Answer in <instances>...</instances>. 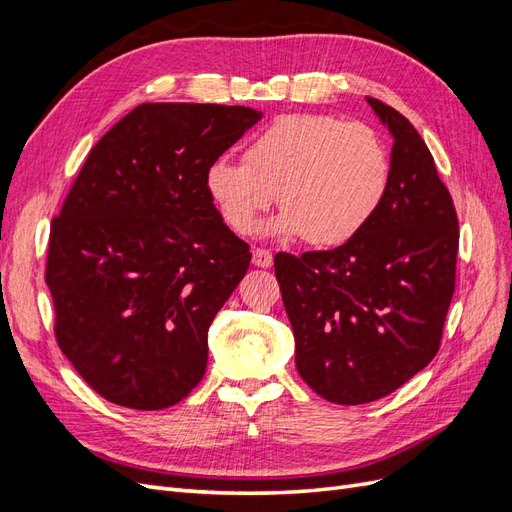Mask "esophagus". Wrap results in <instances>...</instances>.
Listing matches in <instances>:
<instances>
[{
    "instance_id": "obj_1",
    "label": "esophagus",
    "mask_w": 512,
    "mask_h": 512,
    "mask_svg": "<svg viewBox=\"0 0 512 512\" xmlns=\"http://www.w3.org/2000/svg\"><path fill=\"white\" fill-rule=\"evenodd\" d=\"M252 262L260 269H269L273 265V254L269 250H262V247H256Z\"/></svg>"
}]
</instances>
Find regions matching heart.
<instances>
[{
	"instance_id": "obj_1",
	"label": "heart",
	"mask_w": 512,
	"mask_h": 512,
	"mask_svg": "<svg viewBox=\"0 0 512 512\" xmlns=\"http://www.w3.org/2000/svg\"><path fill=\"white\" fill-rule=\"evenodd\" d=\"M245 158L213 160L205 175L211 200L239 235L254 228L277 192L284 211L265 226V235L342 245L374 218L391 181L384 138L367 123L333 115L277 117Z\"/></svg>"
}]
</instances>
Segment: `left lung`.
Wrapping results in <instances>:
<instances>
[{"instance_id":"left-lung-1","label":"left lung","mask_w":512,"mask_h":512,"mask_svg":"<svg viewBox=\"0 0 512 512\" xmlns=\"http://www.w3.org/2000/svg\"><path fill=\"white\" fill-rule=\"evenodd\" d=\"M365 100L393 136L382 205L335 250L275 254L299 376L342 406L386 397L431 363L459 247L453 198L421 134L395 108Z\"/></svg>"}]
</instances>
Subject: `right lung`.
I'll list each match as a JSON object with an SVG mask.
<instances>
[{
	"label": "right lung",
	"instance_id": "add662e5",
	"mask_svg": "<svg viewBox=\"0 0 512 512\" xmlns=\"http://www.w3.org/2000/svg\"><path fill=\"white\" fill-rule=\"evenodd\" d=\"M260 119L141 104L89 151L51 226L46 284L61 352L111 404L162 410L203 380L211 322L252 260L205 175Z\"/></svg>",
	"mask_w": 512,
	"mask_h": 512
}]
</instances>
